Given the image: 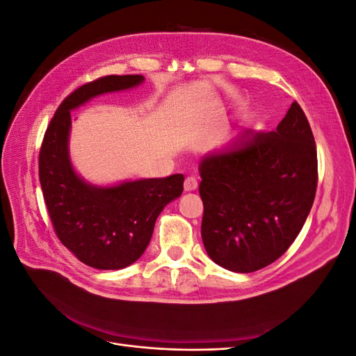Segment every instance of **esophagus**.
Instances as JSON below:
<instances>
[{
    "mask_svg": "<svg viewBox=\"0 0 356 356\" xmlns=\"http://www.w3.org/2000/svg\"><path fill=\"white\" fill-rule=\"evenodd\" d=\"M199 187V182L196 177H187L184 181V190L186 191H195Z\"/></svg>",
    "mask_w": 356,
    "mask_h": 356,
    "instance_id": "esophagus-1",
    "label": "esophagus"
}]
</instances>
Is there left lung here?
<instances>
[{
  "label": "left lung",
  "instance_id": "1",
  "mask_svg": "<svg viewBox=\"0 0 356 356\" xmlns=\"http://www.w3.org/2000/svg\"><path fill=\"white\" fill-rule=\"evenodd\" d=\"M202 241L236 273L272 264L298 236L315 200V138L297 102L272 132L245 131L199 166Z\"/></svg>",
  "mask_w": 356,
  "mask_h": 356
}]
</instances>
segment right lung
Returning <instances> with one entry per match:
<instances>
[{"mask_svg":"<svg viewBox=\"0 0 356 356\" xmlns=\"http://www.w3.org/2000/svg\"><path fill=\"white\" fill-rule=\"evenodd\" d=\"M143 75H106L81 86L59 105L38 157L40 184L59 241L84 264L118 270L135 263L153 236L159 213L181 196L184 175L98 187L75 174L68 153L71 110L98 95L132 89Z\"/></svg>","mask_w":356,"mask_h":356,"instance_id":"obj_1","label":"right lung"}]
</instances>
